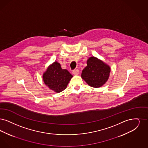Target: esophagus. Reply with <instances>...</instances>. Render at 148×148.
<instances>
[{"label": "esophagus", "mask_w": 148, "mask_h": 148, "mask_svg": "<svg viewBox=\"0 0 148 148\" xmlns=\"http://www.w3.org/2000/svg\"><path fill=\"white\" fill-rule=\"evenodd\" d=\"M79 73V72L78 70H73V71H72V73H73V75H78Z\"/></svg>", "instance_id": "esophagus-1"}]
</instances>
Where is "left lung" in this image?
Listing matches in <instances>:
<instances>
[{"instance_id":"8db88e82","label":"left lung","mask_w":148,"mask_h":148,"mask_svg":"<svg viewBox=\"0 0 148 148\" xmlns=\"http://www.w3.org/2000/svg\"><path fill=\"white\" fill-rule=\"evenodd\" d=\"M87 64L82 70L81 77L90 87L98 88L102 86L109 78L110 67L93 56L88 59Z\"/></svg>"}]
</instances>
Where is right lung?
Returning <instances> with one entry per match:
<instances>
[{
  "label": "right lung",
  "mask_w": 148,
  "mask_h": 148,
  "mask_svg": "<svg viewBox=\"0 0 148 148\" xmlns=\"http://www.w3.org/2000/svg\"><path fill=\"white\" fill-rule=\"evenodd\" d=\"M73 76L66 69H62L57 61L50 65L43 74V80L50 89L56 93L65 90Z\"/></svg>",
  "instance_id": "right-lung-1"
}]
</instances>
